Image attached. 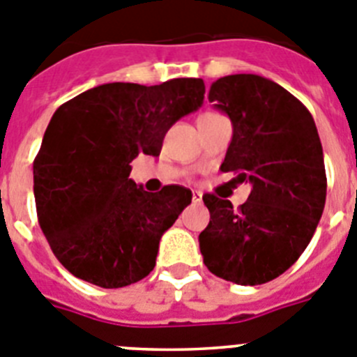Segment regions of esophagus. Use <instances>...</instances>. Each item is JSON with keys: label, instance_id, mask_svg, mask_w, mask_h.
I'll return each mask as SVG.
<instances>
[{"label": "esophagus", "instance_id": "obj_1", "mask_svg": "<svg viewBox=\"0 0 357 357\" xmlns=\"http://www.w3.org/2000/svg\"><path fill=\"white\" fill-rule=\"evenodd\" d=\"M193 202H195V204H200V202H202L200 191H193Z\"/></svg>", "mask_w": 357, "mask_h": 357}]
</instances>
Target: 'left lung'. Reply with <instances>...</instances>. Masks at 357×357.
Segmentation results:
<instances>
[{
    "label": "left lung",
    "instance_id": "1",
    "mask_svg": "<svg viewBox=\"0 0 357 357\" xmlns=\"http://www.w3.org/2000/svg\"><path fill=\"white\" fill-rule=\"evenodd\" d=\"M209 102L232 121L222 172L250 182L243 206L204 195L209 225L198 236L209 272L241 286L284 273L313 238L326 206L324 150L313 116L291 93L257 75H229Z\"/></svg>",
    "mask_w": 357,
    "mask_h": 357
}]
</instances>
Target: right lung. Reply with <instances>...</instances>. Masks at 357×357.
<instances>
[{"instance_id": "1", "label": "right lung", "mask_w": 357, "mask_h": 357, "mask_svg": "<svg viewBox=\"0 0 357 357\" xmlns=\"http://www.w3.org/2000/svg\"><path fill=\"white\" fill-rule=\"evenodd\" d=\"M202 78L160 85L114 82L55 110L33 160L39 225L62 266L100 288H123L155 266L159 241L191 191L137 188L130 162L157 157L166 132L204 103Z\"/></svg>"}]
</instances>
